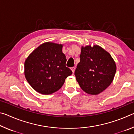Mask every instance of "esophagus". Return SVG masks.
<instances>
[{
	"label": "esophagus",
	"instance_id": "obj_1",
	"mask_svg": "<svg viewBox=\"0 0 134 134\" xmlns=\"http://www.w3.org/2000/svg\"><path fill=\"white\" fill-rule=\"evenodd\" d=\"M75 69H76V67H71V70H72V73H74V71H75Z\"/></svg>",
	"mask_w": 134,
	"mask_h": 134
}]
</instances>
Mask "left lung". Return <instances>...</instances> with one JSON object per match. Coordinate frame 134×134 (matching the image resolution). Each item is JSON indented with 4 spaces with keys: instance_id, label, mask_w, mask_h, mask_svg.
Wrapping results in <instances>:
<instances>
[{
    "instance_id": "8db88e82",
    "label": "left lung",
    "mask_w": 134,
    "mask_h": 134,
    "mask_svg": "<svg viewBox=\"0 0 134 134\" xmlns=\"http://www.w3.org/2000/svg\"><path fill=\"white\" fill-rule=\"evenodd\" d=\"M80 62L74 72L83 91L96 95L112 82L116 67L110 54L99 45L81 47Z\"/></svg>"
}]
</instances>
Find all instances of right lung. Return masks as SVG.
Masks as SVG:
<instances>
[{
	"instance_id": "right-lung-1",
	"label": "right lung",
	"mask_w": 134,
	"mask_h": 134,
	"mask_svg": "<svg viewBox=\"0 0 134 134\" xmlns=\"http://www.w3.org/2000/svg\"><path fill=\"white\" fill-rule=\"evenodd\" d=\"M63 45L45 42L36 48L25 62V76L34 89L50 94L62 87L72 71L65 66L67 59Z\"/></svg>"
}]
</instances>
